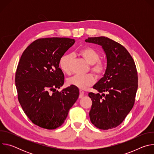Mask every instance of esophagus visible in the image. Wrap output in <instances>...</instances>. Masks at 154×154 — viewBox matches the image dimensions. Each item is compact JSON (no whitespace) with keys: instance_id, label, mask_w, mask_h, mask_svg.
Instances as JSON below:
<instances>
[{"instance_id":"obj_1","label":"esophagus","mask_w":154,"mask_h":154,"mask_svg":"<svg viewBox=\"0 0 154 154\" xmlns=\"http://www.w3.org/2000/svg\"><path fill=\"white\" fill-rule=\"evenodd\" d=\"M80 95H79V98H82L84 96V91H83L82 90H80Z\"/></svg>"}]
</instances>
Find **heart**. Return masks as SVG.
<instances>
[{
    "label": "heart",
    "instance_id": "obj_1",
    "mask_svg": "<svg viewBox=\"0 0 154 154\" xmlns=\"http://www.w3.org/2000/svg\"><path fill=\"white\" fill-rule=\"evenodd\" d=\"M79 54L88 63L92 65L91 71L97 75H103L106 70V64L100 61L99 53L93 48L87 47L80 49ZM72 56L71 54H65L60 60V66L61 70L66 74L71 71V64L72 61ZM68 83L70 85L74 86L80 89H85L86 88L91 86L94 83V78L91 74L75 75L69 78Z\"/></svg>",
    "mask_w": 154,
    "mask_h": 154
}]
</instances>
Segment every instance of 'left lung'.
I'll return each mask as SVG.
<instances>
[{"instance_id":"8db88e82","label":"left lung","mask_w":154,"mask_h":154,"mask_svg":"<svg viewBox=\"0 0 154 154\" xmlns=\"http://www.w3.org/2000/svg\"><path fill=\"white\" fill-rule=\"evenodd\" d=\"M85 42L102 46L106 58L105 74L93 86L98 93L88 94L93 102L90 120L98 128L111 129L121 124L134 105L138 89L136 66L127 49L111 39L88 38Z\"/></svg>"}]
</instances>
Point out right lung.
Here are the masks:
<instances>
[{
  "label": "right lung",
  "instance_id": "add662e5",
  "mask_svg": "<svg viewBox=\"0 0 154 154\" xmlns=\"http://www.w3.org/2000/svg\"><path fill=\"white\" fill-rule=\"evenodd\" d=\"M75 42L68 38L39 39L20 58L15 76L18 100L27 117L40 127L51 130L61 126L79 97L74 86L60 92L56 90L64 84L60 60Z\"/></svg>",
  "mask_w": 154,
  "mask_h": 154
}]
</instances>
